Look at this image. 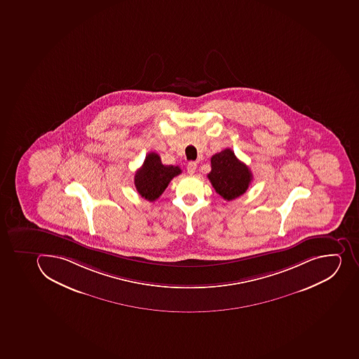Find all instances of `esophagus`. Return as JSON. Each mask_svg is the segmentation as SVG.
<instances>
[{
	"label": "esophagus",
	"mask_w": 359,
	"mask_h": 359,
	"mask_svg": "<svg viewBox=\"0 0 359 359\" xmlns=\"http://www.w3.org/2000/svg\"><path fill=\"white\" fill-rule=\"evenodd\" d=\"M187 169L189 174L194 175V172H196V163H194V161H190V163H187Z\"/></svg>",
	"instance_id": "esophagus-1"
}]
</instances>
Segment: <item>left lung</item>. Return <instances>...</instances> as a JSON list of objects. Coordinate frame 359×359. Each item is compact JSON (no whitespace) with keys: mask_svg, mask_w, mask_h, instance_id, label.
Masks as SVG:
<instances>
[{"mask_svg":"<svg viewBox=\"0 0 359 359\" xmlns=\"http://www.w3.org/2000/svg\"><path fill=\"white\" fill-rule=\"evenodd\" d=\"M210 163L212 170L207 177L223 199L231 201L246 192L252 180V172L234 156L233 151L225 149L216 153Z\"/></svg>","mask_w":359,"mask_h":359,"instance_id":"8db88e82","label":"left lung"}]
</instances>
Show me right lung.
<instances>
[{
    "label": "right lung",
    "instance_id": "add662e5",
    "mask_svg": "<svg viewBox=\"0 0 359 359\" xmlns=\"http://www.w3.org/2000/svg\"><path fill=\"white\" fill-rule=\"evenodd\" d=\"M181 172L178 165H163L160 156L151 152L135 174V187L140 196L149 201H154L163 194L169 182Z\"/></svg>",
    "mask_w": 359,
    "mask_h": 359
}]
</instances>
